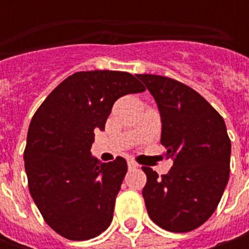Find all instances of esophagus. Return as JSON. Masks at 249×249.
Masks as SVG:
<instances>
[{
	"mask_svg": "<svg viewBox=\"0 0 249 249\" xmlns=\"http://www.w3.org/2000/svg\"><path fill=\"white\" fill-rule=\"evenodd\" d=\"M127 166H129V169H136V167H139V165L134 160H129L127 162Z\"/></svg>",
	"mask_w": 249,
	"mask_h": 249,
	"instance_id": "34e87169",
	"label": "esophagus"
}]
</instances>
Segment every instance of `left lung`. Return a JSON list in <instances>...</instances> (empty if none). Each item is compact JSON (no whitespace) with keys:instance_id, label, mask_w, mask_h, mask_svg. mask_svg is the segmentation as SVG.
<instances>
[{"instance_id":"8db88e82","label":"left lung","mask_w":249,"mask_h":249,"mask_svg":"<svg viewBox=\"0 0 249 249\" xmlns=\"http://www.w3.org/2000/svg\"><path fill=\"white\" fill-rule=\"evenodd\" d=\"M158 104L167 175L142 167L151 220L173 233L196 230L212 216L230 175L231 142L223 118L196 90L159 74H139Z\"/></svg>"}]
</instances>
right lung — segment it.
Wrapping results in <instances>:
<instances>
[{
  "label": "right lung",
  "mask_w": 249,
  "mask_h": 249,
  "mask_svg": "<svg viewBox=\"0 0 249 249\" xmlns=\"http://www.w3.org/2000/svg\"><path fill=\"white\" fill-rule=\"evenodd\" d=\"M145 87L116 71L73 73L44 100L29 126L24 169L45 223L68 240H90L109 227L127 172L126 159L91 157L94 131L105 129L115 101Z\"/></svg>",
  "instance_id": "1"
}]
</instances>
